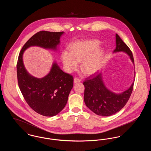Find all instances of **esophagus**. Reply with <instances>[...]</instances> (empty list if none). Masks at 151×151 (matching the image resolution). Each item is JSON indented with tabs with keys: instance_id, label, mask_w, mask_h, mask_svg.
Returning <instances> with one entry per match:
<instances>
[{
	"instance_id": "1",
	"label": "esophagus",
	"mask_w": 151,
	"mask_h": 151,
	"mask_svg": "<svg viewBox=\"0 0 151 151\" xmlns=\"http://www.w3.org/2000/svg\"><path fill=\"white\" fill-rule=\"evenodd\" d=\"M73 81H74V83H79L81 81V80L79 79L78 78H75L73 79Z\"/></svg>"
}]
</instances>
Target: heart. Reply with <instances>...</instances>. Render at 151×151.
<instances>
[{"label": "heart", "instance_id": "heart-1", "mask_svg": "<svg viewBox=\"0 0 151 151\" xmlns=\"http://www.w3.org/2000/svg\"><path fill=\"white\" fill-rule=\"evenodd\" d=\"M100 42L96 40L78 41L70 46V52L63 51L62 60L67 72L78 68L81 61V70L86 75H92L101 68L103 60V51L98 49Z\"/></svg>", "mask_w": 151, "mask_h": 151}]
</instances>
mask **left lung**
I'll return each mask as SVG.
<instances>
[{
    "label": "left lung",
    "mask_w": 151,
    "mask_h": 151,
    "mask_svg": "<svg viewBox=\"0 0 151 151\" xmlns=\"http://www.w3.org/2000/svg\"><path fill=\"white\" fill-rule=\"evenodd\" d=\"M116 48L114 52L123 51L129 56L134 64L132 51L117 34ZM85 87L84 100L86 106L95 114L101 116H110L119 111L129 100L134 83L129 88L121 94H115L105 86L101 74L94 73L83 82Z\"/></svg>",
    "instance_id": "8db88e82"
}]
</instances>
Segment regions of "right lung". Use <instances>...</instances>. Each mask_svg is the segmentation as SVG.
Segmentation results:
<instances>
[{
  "label": "right lung",
  "instance_id": "obj_1",
  "mask_svg": "<svg viewBox=\"0 0 151 151\" xmlns=\"http://www.w3.org/2000/svg\"><path fill=\"white\" fill-rule=\"evenodd\" d=\"M63 33L45 30L37 32L24 44L17 60V77L22 94L30 108L45 116L57 115L65 108L73 87V78L60 70L57 63L52 65L50 73L43 78L33 77L24 67L22 54L32 46L55 50Z\"/></svg>",
  "mask_w": 151,
  "mask_h": 151
}]
</instances>
